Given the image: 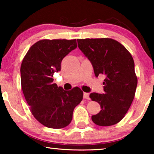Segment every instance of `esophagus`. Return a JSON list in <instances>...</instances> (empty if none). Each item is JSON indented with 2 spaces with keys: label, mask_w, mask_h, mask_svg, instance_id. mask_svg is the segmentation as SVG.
Here are the masks:
<instances>
[{
  "label": "esophagus",
  "mask_w": 154,
  "mask_h": 154,
  "mask_svg": "<svg viewBox=\"0 0 154 154\" xmlns=\"http://www.w3.org/2000/svg\"><path fill=\"white\" fill-rule=\"evenodd\" d=\"M90 94L89 93H87V92H84L83 93V98L84 99H87V100H89L90 99Z\"/></svg>",
  "instance_id": "1"
}]
</instances>
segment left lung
<instances>
[{"label": "left lung", "instance_id": "8db88e82", "mask_svg": "<svg viewBox=\"0 0 154 154\" xmlns=\"http://www.w3.org/2000/svg\"><path fill=\"white\" fill-rule=\"evenodd\" d=\"M77 41L79 49L91 62L95 76L103 74L106 77L104 93L90 94L102 109L92 116V121L100 126L115 125L125 116L135 94L137 77L133 58L121 43L109 38Z\"/></svg>", "mask_w": 154, "mask_h": 154}]
</instances>
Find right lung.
I'll use <instances>...</instances> for the list:
<instances>
[{"instance_id":"right-lung-1","label":"right lung","mask_w":154,"mask_h":154,"mask_svg":"<svg viewBox=\"0 0 154 154\" xmlns=\"http://www.w3.org/2000/svg\"><path fill=\"white\" fill-rule=\"evenodd\" d=\"M77 48L76 39H43L29 48L21 64V85L32 115L47 128L60 129L71 122L83 92L64 90L53 83L65 56Z\"/></svg>"}]
</instances>
